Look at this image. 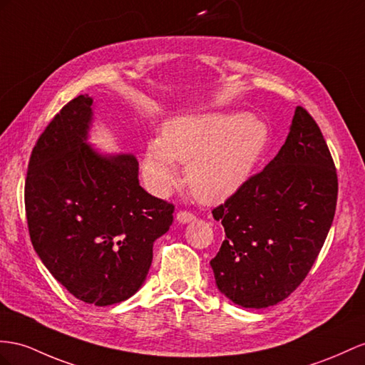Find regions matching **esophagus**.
I'll return each instance as SVG.
<instances>
[{
  "label": "esophagus",
  "instance_id": "obj_1",
  "mask_svg": "<svg viewBox=\"0 0 365 365\" xmlns=\"http://www.w3.org/2000/svg\"><path fill=\"white\" fill-rule=\"evenodd\" d=\"M175 219H177V222L182 223V225H185V223H190V222L195 220V216H194L192 212H188V211H180V212H177Z\"/></svg>",
  "mask_w": 365,
  "mask_h": 365
}]
</instances>
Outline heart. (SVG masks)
Listing matches in <instances>:
<instances>
[{
  "label": "heart",
  "instance_id": "obj_1",
  "mask_svg": "<svg viewBox=\"0 0 365 365\" xmlns=\"http://www.w3.org/2000/svg\"><path fill=\"white\" fill-rule=\"evenodd\" d=\"M268 126L237 110H205L165 121L160 138L148 145L143 177L154 194L166 195L179 182L175 162L186 165V183L202 203H220L253 175L268 145Z\"/></svg>",
  "mask_w": 365,
  "mask_h": 365
}]
</instances>
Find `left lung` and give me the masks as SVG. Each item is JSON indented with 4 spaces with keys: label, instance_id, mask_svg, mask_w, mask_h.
Wrapping results in <instances>:
<instances>
[{
    "label": "left lung",
    "instance_id": "left-lung-1",
    "mask_svg": "<svg viewBox=\"0 0 365 365\" xmlns=\"http://www.w3.org/2000/svg\"><path fill=\"white\" fill-rule=\"evenodd\" d=\"M338 177L319 126L297 106L276 157L212 210L225 240L210 265L219 292L267 308L301 285L334 217Z\"/></svg>",
    "mask_w": 365,
    "mask_h": 365
}]
</instances>
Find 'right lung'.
Returning <instances> with one entry per match:
<instances>
[{"label":"right lung","mask_w":365,"mask_h":365,"mask_svg":"<svg viewBox=\"0 0 365 365\" xmlns=\"http://www.w3.org/2000/svg\"><path fill=\"white\" fill-rule=\"evenodd\" d=\"M92 123L88 93L53 117L32 151L24 203L34 250L49 273L80 301L106 307L143 285L174 207L140 186L133 154L92 148Z\"/></svg>","instance_id":"1"}]
</instances>
